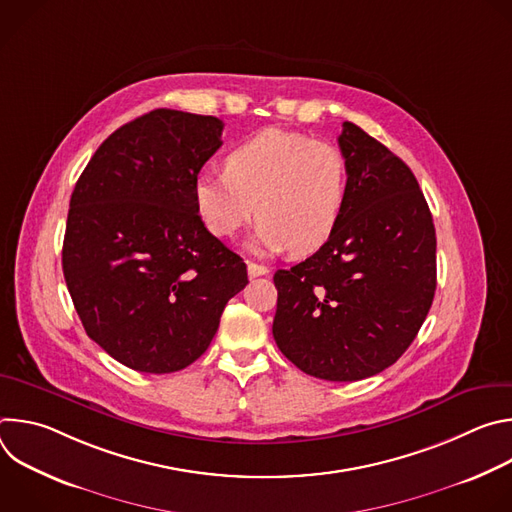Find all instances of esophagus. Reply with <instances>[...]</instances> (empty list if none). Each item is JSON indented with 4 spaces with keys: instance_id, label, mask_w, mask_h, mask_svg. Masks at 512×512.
<instances>
[{
    "instance_id": "34e87169",
    "label": "esophagus",
    "mask_w": 512,
    "mask_h": 512,
    "mask_svg": "<svg viewBox=\"0 0 512 512\" xmlns=\"http://www.w3.org/2000/svg\"><path fill=\"white\" fill-rule=\"evenodd\" d=\"M247 271H249V277H259V275L269 273V269L265 265H259V263H253V261H247Z\"/></svg>"
}]
</instances>
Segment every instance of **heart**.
<instances>
[{
    "label": "heart",
    "mask_w": 512,
    "mask_h": 512,
    "mask_svg": "<svg viewBox=\"0 0 512 512\" xmlns=\"http://www.w3.org/2000/svg\"><path fill=\"white\" fill-rule=\"evenodd\" d=\"M348 190L344 154L328 141L265 129L229 152L223 172L194 180V204L218 239L261 218L249 249L259 255L318 251L334 233Z\"/></svg>",
    "instance_id": "1"
}]
</instances>
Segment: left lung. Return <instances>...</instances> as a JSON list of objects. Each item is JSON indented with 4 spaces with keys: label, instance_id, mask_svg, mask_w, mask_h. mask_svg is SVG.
Here are the masks:
<instances>
[{
    "label": "left lung",
    "instance_id": "1",
    "mask_svg": "<svg viewBox=\"0 0 512 512\" xmlns=\"http://www.w3.org/2000/svg\"><path fill=\"white\" fill-rule=\"evenodd\" d=\"M348 190L332 237L273 275V338L324 381L373 377L409 348L435 294V229L409 166L346 121Z\"/></svg>",
    "mask_w": 512,
    "mask_h": 512
}]
</instances>
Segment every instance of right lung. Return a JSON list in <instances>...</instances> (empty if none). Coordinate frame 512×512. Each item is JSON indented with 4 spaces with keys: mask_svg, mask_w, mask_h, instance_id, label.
<instances>
[{
    "mask_svg": "<svg viewBox=\"0 0 512 512\" xmlns=\"http://www.w3.org/2000/svg\"><path fill=\"white\" fill-rule=\"evenodd\" d=\"M225 123L174 109L113 131L70 196L62 245L68 294L89 334L139 373H176L218 330L247 265L210 235L194 180Z\"/></svg>",
    "mask_w": 512,
    "mask_h": 512,
    "instance_id": "right-lung-1",
    "label": "right lung"
}]
</instances>
